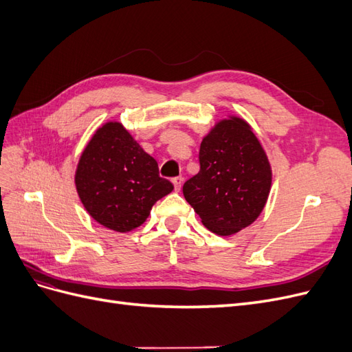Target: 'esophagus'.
<instances>
[{
	"mask_svg": "<svg viewBox=\"0 0 352 352\" xmlns=\"http://www.w3.org/2000/svg\"><path fill=\"white\" fill-rule=\"evenodd\" d=\"M172 182L175 185V190H176V192H179L180 188H182V184H184V177L182 176H176V177L172 179Z\"/></svg>",
	"mask_w": 352,
	"mask_h": 352,
	"instance_id": "34e87169",
	"label": "esophagus"
}]
</instances>
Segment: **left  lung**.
<instances>
[{
    "instance_id": "obj_1",
    "label": "left lung",
    "mask_w": 352,
    "mask_h": 352,
    "mask_svg": "<svg viewBox=\"0 0 352 352\" xmlns=\"http://www.w3.org/2000/svg\"><path fill=\"white\" fill-rule=\"evenodd\" d=\"M272 186V168L250 124L219 122L199 146V172L184 184L185 199L202 225L220 236L250 226Z\"/></svg>"
}]
</instances>
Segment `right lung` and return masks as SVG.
<instances>
[{"instance_id": "right-lung-1", "label": "right lung", "mask_w": 352, "mask_h": 352, "mask_svg": "<svg viewBox=\"0 0 352 352\" xmlns=\"http://www.w3.org/2000/svg\"><path fill=\"white\" fill-rule=\"evenodd\" d=\"M74 182L91 217L116 232L141 226L155 202L173 190L170 180L160 177L155 160L117 122L95 132Z\"/></svg>"}]
</instances>
